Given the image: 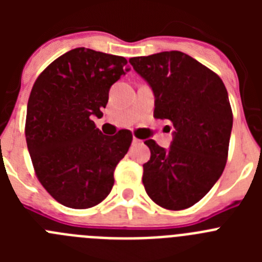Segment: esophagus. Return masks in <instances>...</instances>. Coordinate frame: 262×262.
Listing matches in <instances>:
<instances>
[{"label":"esophagus","mask_w":262,"mask_h":262,"mask_svg":"<svg viewBox=\"0 0 262 262\" xmlns=\"http://www.w3.org/2000/svg\"><path fill=\"white\" fill-rule=\"evenodd\" d=\"M140 143H142V142H140V140H139V139H136V138H134V139H133V144H134V145L140 144Z\"/></svg>","instance_id":"1"}]
</instances>
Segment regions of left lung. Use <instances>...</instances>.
<instances>
[{
  "label": "left lung",
  "instance_id": "8db88e82",
  "mask_svg": "<svg viewBox=\"0 0 262 262\" xmlns=\"http://www.w3.org/2000/svg\"><path fill=\"white\" fill-rule=\"evenodd\" d=\"M129 64L154 92L155 118L174 127L169 148L144 142L151 149L143 165L144 189L164 209H187L226 166L233 120L227 89L219 76L180 51L131 57Z\"/></svg>",
  "mask_w": 262,
  "mask_h": 262
}]
</instances>
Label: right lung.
Wrapping results in <instances>:
<instances>
[{
    "label": "right lung",
    "mask_w": 262,
    "mask_h": 262,
    "mask_svg": "<svg viewBox=\"0 0 262 262\" xmlns=\"http://www.w3.org/2000/svg\"><path fill=\"white\" fill-rule=\"evenodd\" d=\"M128 71L124 57L78 47L51 62L32 86L27 148L40 184L67 207H93L113 189L133 135H103L92 119L102 117L111 85Z\"/></svg>",
    "instance_id": "1"
}]
</instances>
